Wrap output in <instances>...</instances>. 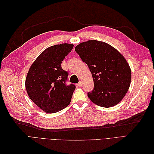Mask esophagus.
<instances>
[{
    "label": "esophagus",
    "mask_w": 154,
    "mask_h": 154,
    "mask_svg": "<svg viewBox=\"0 0 154 154\" xmlns=\"http://www.w3.org/2000/svg\"><path fill=\"white\" fill-rule=\"evenodd\" d=\"M78 85L79 86H82V81L79 82V83H78Z\"/></svg>",
    "instance_id": "esophagus-1"
}]
</instances>
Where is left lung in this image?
I'll return each instance as SVG.
<instances>
[{
	"label": "left lung",
	"instance_id": "8db88e82",
	"mask_svg": "<svg viewBox=\"0 0 154 154\" xmlns=\"http://www.w3.org/2000/svg\"><path fill=\"white\" fill-rule=\"evenodd\" d=\"M75 51L88 66L94 81L88 98L106 108L118 104L131 82V70L123 56L109 44L93 40L78 45Z\"/></svg>",
	"mask_w": 154,
	"mask_h": 154
}]
</instances>
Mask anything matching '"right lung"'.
I'll use <instances>...</instances> for the list:
<instances>
[{
  "label": "right lung",
  "instance_id": "add662e5",
  "mask_svg": "<svg viewBox=\"0 0 154 154\" xmlns=\"http://www.w3.org/2000/svg\"><path fill=\"white\" fill-rule=\"evenodd\" d=\"M73 44H61L45 49L31 65L26 79L29 98L47 113H55L67 107L76 86L67 85L68 72L62 68L65 57Z\"/></svg>",
  "mask_w": 154,
  "mask_h": 154
}]
</instances>
